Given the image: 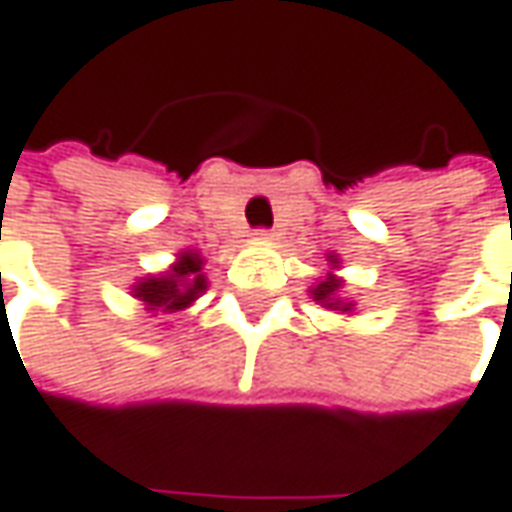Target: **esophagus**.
<instances>
[{
  "mask_svg": "<svg viewBox=\"0 0 512 512\" xmlns=\"http://www.w3.org/2000/svg\"><path fill=\"white\" fill-rule=\"evenodd\" d=\"M257 237L260 240H275V232L272 229H257Z\"/></svg>",
  "mask_w": 512,
  "mask_h": 512,
  "instance_id": "34e87169",
  "label": "esophagus"
}]
</instances>
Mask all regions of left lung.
Here are the masks:
<instances>
[{
	"mask_svg": "<svg viewBox=\"0 0 512 512\" xmlns=\"http://www.w3.org/2000/svg\"><path fill=\"white\" fill-rule=\"evenodd\" d=\"M329 263H332V269H335V263H338V257L329 255ZM341 280L335 278V275H326L323 280H318L309 292H312V298L318 300L321 306H326V309H341V312H352V306L355 303H349V300L341 298Z\"/></svg>",
	"mask_w": 512,
	"mask_h": 512,
	"instance_id": "left-lung-1",
	"label": "left lung"
}]
</instances>
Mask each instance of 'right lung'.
Segmentation results:
<instances>
[{"instance_id": "right-lung-1", "label": "right lung", "mask_w": 512, "mask_h": 512, "mask_svg": "<svg viewBox=\"0 0 512 512\" xmlns=\"http://www.w3.org/2000/svg\"><path fill=\"white\" fill-rule=\"evenodd\" d=\"M209 280L203 275V257L197 252H183L177 263L163 272L143 278L134 286V298L143 300L151 312H180L206 292Z\"/></svg>"}]
</instances>
